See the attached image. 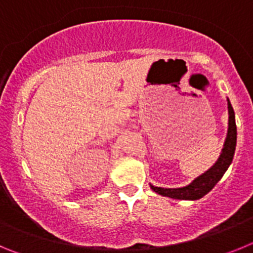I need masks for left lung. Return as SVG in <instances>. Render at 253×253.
I'll list each match as a JSON object with an SVG mask.
<instances>
[{
	"instance_id": "1",
	"label": "left lung",
	"mask_w": 253,
	"mask_h": 253,
	"mask_svg": "<svg viewBox=\"0 0 253 253\" xmlns=\"http://www.w3.org/2000/svg\"><path fill=\"white\" fill-rule=\"evenodd\" d=\"M228 114H229V119H228L227 138H225L222 153L213 166L204 173L198 176L187 186L177 187V189H165V187H157L151 185V189L154 193L172 199H178V200H198L207 195L210 190L218 184V181L223 177V175L233 161L237 144L236 118H234V110L229 100H228Z\"/></svg>"
}]
</instances>
